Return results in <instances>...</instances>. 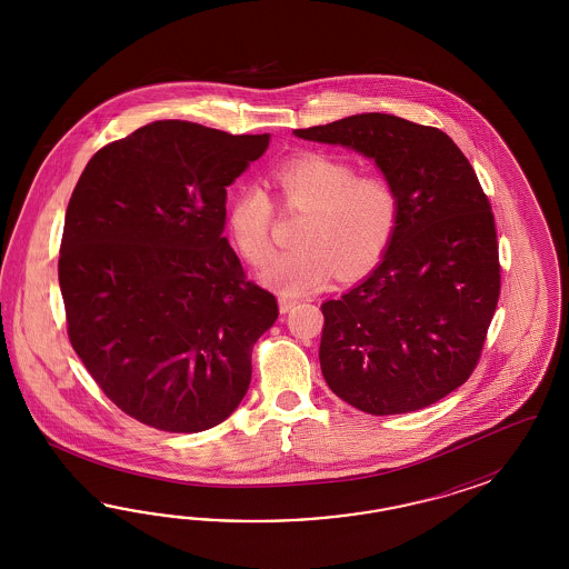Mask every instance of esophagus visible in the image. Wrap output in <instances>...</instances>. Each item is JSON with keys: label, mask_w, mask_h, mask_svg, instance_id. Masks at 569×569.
I'll list each match as a JSON object with an SVG mask.
<instances>
[{"label": "esophagus", "mask_w": 569, "mask_h": 569, "mask_svg": "<svg viewBox=\"0 0 569 569\" xmlns=\"http://www.w3.org/2000/svg\"><path fill=\"white\" fill-rule=\"evenodd\" d=\"M298 305V300L296 298H290V296H279V310L286 315V312H290Z\"/></svg>", "instance_id": "obj_1"}]
</instances>
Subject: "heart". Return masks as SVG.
<instances>
[{
  "label": "heart",
  "instance_id": "1",
  "mask_svg": "<svg viewBox=\"0 0 569 569\" xmlns=\"http://www.w3.org/2000/svg\"><path fill=\"white\" fill-rule=\"evenodd\" d=\"M283 207L307 212L296 246L262 271V279L290 296L323 288L338 267L346 279L378 262L397 231L400 196L381 172H361L342 156L305 152L271 171ZM273 202L260 186H240L227 210L229 233L252 264L273 257Z\"/></svg>",
  "mask_w": 569,
  "mask_h": 569
}]
</instances>
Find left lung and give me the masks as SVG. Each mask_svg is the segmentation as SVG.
Listing matches in <instances>:
<instances>
[{
    "instance_id": "8db88e82",
    "label": "left lung",
    "mask_w": 569,
    "mask_h": 569,
    "mask_svg": "<svg viewBox=\"0 0 569 569\" xmlns=\"http://www.w3.org/2000/svg\"><path fill=\"white\" fill-rule=\"evenodd\" d=\"M293 136L373 158L400 196L378 267L321 305L319 361L331 392L369 415L411 413L463 386L500 292L495 214L445 131L367 112Z\"/></svg>"
}]
</instances>
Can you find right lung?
<instances>
[{"instance_id":"1","label":"right lung","mask_w":569,"mask_h":569,"mask_svg":"<svg viewBox=\"0 0 569 569\" xmlns=\"http://www.w3.org/2000/svg\"><path fill=\"white\" fill-rule=\"evenodd\" d=\"M264 136L156 121L87 162L58 260L69 340L103 395L156 430L196 433L238 409L276 296L223 238L227 188Z\"/></svg>"}]
</instances>
